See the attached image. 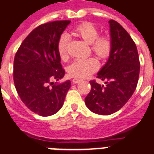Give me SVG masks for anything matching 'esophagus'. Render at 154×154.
I'll return each instance as SVG.
<instances>
[{
  "label": "esophagus",
  "mask_w": 154,
  "mask_h": 154,
  "mask_svg": "<svg viewBox=\"0 0 154 154\" xmlns=\"http://www.w3.org/2000/svg\"><path fill=\"white\" fill-rule=\"evenodd\" d=\"M82 81V79H78V78H75L72 79V82H73V83H78V82H81Z\"/></svg>",
  "instance_id": "1"
}]
</instances>
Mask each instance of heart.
<instances>
[{
	"label": "heart",
	"mask_w": 154,
	"mask_h": 154,
	"mask_svg": "<svg viewBox=\"0 0 154 154\" xmlns=\"http://www.w3.org/2000/svg\"><path fill=\"white\" fill-rule=\"evenodd\" d=\"M77 36L90 44L91 50L100 59L109 57L111 51V39L107 36H99V30L90 22H83L77 26L72 32ZM68 36L62 35L57 43V51L62 60L68 59ZM99 63L94 57L77 59L68 67V72L72 76L77 78H86L98 69Z\"/></svg>",
	"instance_id": "heart-1"
}]
</instances>
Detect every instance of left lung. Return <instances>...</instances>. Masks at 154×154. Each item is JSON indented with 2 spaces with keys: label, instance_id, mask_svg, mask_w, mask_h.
Segmentation results:
<instances>
[{
  "label": "left lung",
  "instance_id": "1",
  "mask_svg": "<svg viewBox=\"0 0 154 154\" xmlns=\"http://www.w3.org/2000/svg\"><path fill=\"white\" fill-rule=\"evenodd\" d=\"M111 51L108 60L97 73L105 85L90 81L91 90L85 98L93 113L109 115L120 110L132 97L140 75L137 47L129 34L118 22L109 21Z\"/></svg>",
  "mask_w": 154,
  "mask_h": 154
}]
</instances>
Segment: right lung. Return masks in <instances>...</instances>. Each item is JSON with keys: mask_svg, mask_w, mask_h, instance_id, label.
Instances as JSON below:
<instances>
[{"mask_svg": "<svg viewBox=\"0 0 154 154\" xmlns=\"http://www.w3.org/2000/svg\"><path fill=\"white\" fill-rule=\"evenodd\" d=\"M71 21H55L34 29L18 48L14 60V82L26 107L43 117L53 115L62 107L70 80L64 75L57 51L61 34ZM51 85V87H50Z\"/></svg>", "mask_w": 154, "mask_h": 154, "instance_id": "1", "label": "right lung"}]
</instances>
